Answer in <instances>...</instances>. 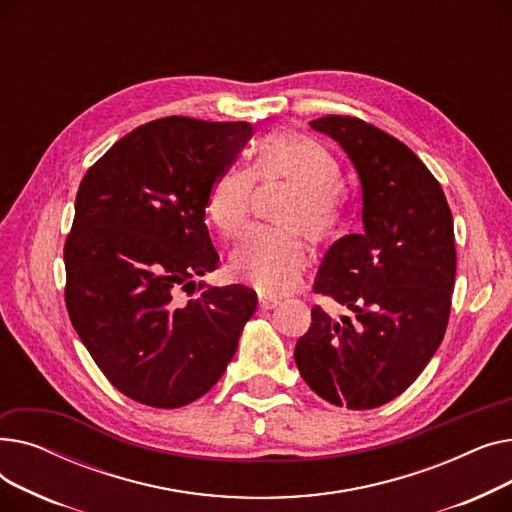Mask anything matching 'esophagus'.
Listing matches in <instances>:
<instances>
[{"instance_id": "obj_1", "label": "esophagus", "mask_w": 512, "mask_h": 512, "mask_svg": "<svg viewBox=\"0 0 512 512\" xmlns=\"http://www.w3.org/2000/svg\"><path fill=\"white\" fill-rule=\"evenodd\" d=\"M278 305H280L278 299H267V297H261V299H259V309H261V311H272V309H276Z\"/></svg>"}]
</instances>
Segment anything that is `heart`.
Listing matches in <instances>:
<instances>
[{"instance_id": "1", "label": "heart", "mask_w": 512, "mask_h": 512, "mask_svg": "<svg viewBox=\"0 0 512 512\" xmlns=\"http://www.w3.org/2000/svg\"><path fill=\"white\" fill-rule=\"evenodd\" d=\"M255 178L286 182L294 195L286 199L278 222L299 228L315 245H326L340 230L336 188L340 168L332 153L297 132H276L259 149L255 168L230 166L215 178L207 197V218L226 238L245 226L251 209ZM309 261L307 247L292 230L251 228L230 255L232 276L267 297L290 292L301 282Z\"/></svg>"}]
</instances>
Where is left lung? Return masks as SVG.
Returning a JSON list of instances; mask_svg holds the SVG:
<instances>
[{
  "label": "left lung",
  "mask_w": 512,
  "mask_h": 512,
  "mask_svg": "<svg viewBox=\"0 0 512 512\" xmlns=\"http://www.w3.org/2000/svg\"><path fill=\"white\" fill-rule=\"evenodd\" d=\"M311 128L353 161L363 232L334 242L315 282L353 317L336 321L313 307L294 361L332 405L375 409L419 378L444 338L456 276L452 213L434 174L388 132L351 116Z\"/></svg>",
  "instance_id": "left-lung-1"
}]
</instances>
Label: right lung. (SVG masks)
Masks as SVG:
<instances>
[{
	"label": "right lung",
	"instance_id": "obj_1",
	"mask_svg": "<svg viewBox=\"0 0 512 512\" xmlns=\"http://www.w3.org/2000/svg\"><path fill=\"white\" fill-rule=\"evenodd\" d=\"M253 137L249 122L184 116L128 132L78 186L66 238V307L116 390L178 409L218 382L255 290L195 284L220 263L205 226L211 186ZM200 290L184 304L178 289Z\"/></svg>",
	"mask_w": 512,
	"mask_h": 512
}]
</instances>
